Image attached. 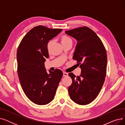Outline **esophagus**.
Returning <instances> with one entry per match:
<instances>
[{"label": "esophagus", "instance_id": "obj_1", "mask_svg": "<svg viewBox=\"0 0 125 125\" xmlns=\"http://www.w3.org/2000/svg\"><path fill=\"white\" fill-rule=\"evenodd\" d=\"M68 75V74L65 72H63V76H67Z\"/></svg>", "mask_w": 125, "mask_h": 125}]
</instances>
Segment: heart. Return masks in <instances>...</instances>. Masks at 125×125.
Wrapping results in <instances>:
<instances>
[{
  "label": "heart",
  "mask_w": 125,
  "mask_h": 125,
  "mask_svg": "<svg viewBox=\"0 0 125 125\" xmlns=\"http://www.w3.org/2000/svg\"><path fill=\"white\" fill-rule=\"evenodd\" d=\"M61 42L63 45L68 43H72L73 41H72V39L70 37H69L67 35H64L62 36V37H61ZM51 44H52V41H49L47 44V48L48 50L50 48Z\"/></svg>",
  "instance_id": "1"
}]
</instances>
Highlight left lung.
Listing matches in <instances>:
<instances>
[{"label": "left lung", "mask_w": 125, "mask_h": 125, "mask_svg": "<svg viewBox=\"0 0 125 125\" xmlns=\"http://www.w3.org/2000/svg\"><path fill=\"white\" fill-rule=\"evenodd\" d=\"M77 42L73 59L81 68L76 76L68 74L73 82L68 88L71 100L80 105L92 102L99 94L106 76L107 54L105 48L96 33L88 27L65 31Z\"/></svg>", "instance_id": "1"}]
</instances>
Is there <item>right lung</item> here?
<instances>
[{
    "instance_id": "1",
    "label": "right lung",
    "mask_w": 125,
    "mask_h": 125,
    "mask_svg": "<svg viewBox=\"0 0 125 125\" xmlns=\"http://www.w3.org/2000/svg\"><path fill=\"white\" fill-rule=\"evenodd\" d=\"M62 31L39 25L31 29L23 37L17 50L18 73L24 93L37 105H45L54 98L63 76L58 69L54 71L44 68L49 58L47 44Z\"/></svg>"
}]
</instances>
